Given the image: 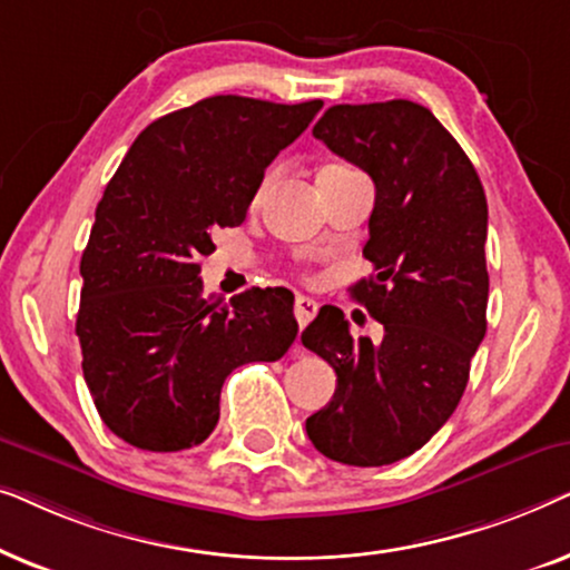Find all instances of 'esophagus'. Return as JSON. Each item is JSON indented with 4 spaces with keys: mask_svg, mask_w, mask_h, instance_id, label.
<instances>
[{
    "mask_svg": "<svg viewBox=\"0 0 570 570\" xmlns=\"http://www.w3.org/2000/svg\"><path fill=\"white\" fill-rule=\"evenodd\" d=\"M293 311H295V318H298V326L303 330V326L311 324V318L316 316L318 306H316L314 298H308V295H298V298H295Z\"/></svg>",
    "mask_w": 570,
    "mask_h": 570,
    "instance_id": "34e87169",
    "label": "esophagus"
}]
</instances>
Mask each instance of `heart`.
Returning <instances> with one entry per match:
<instances>
[{
  "label": "heart",
  "instance_id": "obj_1",
  "mask_svg": "<svg viewBox=\"0 0 570 570\" xmlns=\"http://www.w3.org/2000/svg\"><path fill=\"white\" fill-rule=\"evenodd\" d=\"M326 168H347V166H342V163H332V166H326Z\"/></svg>",
  "mask_w": 570,
  "mask_h": 570
}]
</instances>
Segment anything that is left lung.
<instances>
[{
    "label": "left lung",
    "instance_id": "left-lung-1",
    "mask_svg": "<svg viewBox=\"0 0 570 570\" xmlns=\"http://www.w3.org/2000/svg\"><path fill=\"white\" fill-rule=\"evenodd\" d=\"M314 137L376 184L363 256L373 275L350 287L384 324V340L353 337L324 306L303 345L337 373L306 433L326 459L381 466L415 454L462 400L488 330V202L472 160L412 100L332 106Z\"/></svg>",
    "mask_w": 570,
    "mask_h": 570
}]
</instances>
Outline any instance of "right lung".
<instances>
[{
    "label": "right lung",
    "mask_w": 570,
    "mask_h": 570,
    "mask_svg": "<svg viewBox=\"0 0 570 570\" xmlns=\"http://www.w3.org/2000/svg\"><path fill=\"white\" fill-rule=\"evenodd\" d=\"M324 104L213 96L135 139L82 252L77 337L98 415L131 446L191 449L215 431L238 365L279 361L298 334L293 293L202 298L213 236L246 220L264 170Z\"/></svg>",
    "instance_id": "obj_1"
}]
</instances>
